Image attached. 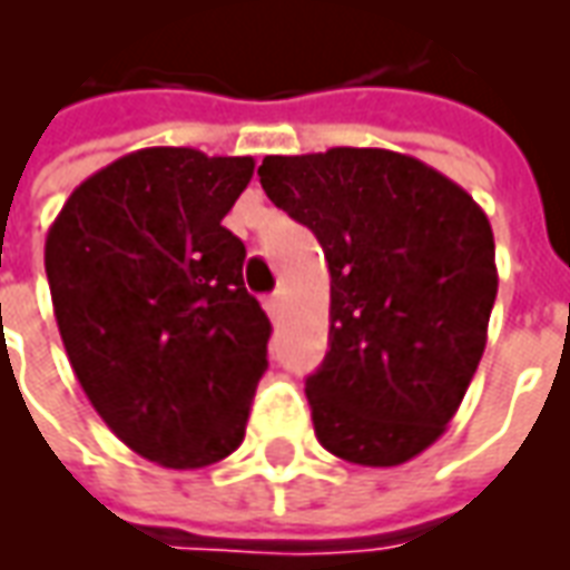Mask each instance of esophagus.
I'll list each match as a JSON object with an SVG mask.
<instances>
[{"label":"esophagus","instance_id":"esophagus-1","mask_svg":"<svg viewBox=\"0 0 570 570\" xmlns=\"http://www.w3.org/2000/svg\"><path fill=\"white\" fill-rule=\"evenodd\" d=\"M265 308H268V314H272V317H277V314H281V308H284V296H281V293H274V296H268V302H265Z\"/></svg>","mask_w":570,"mask_h":570}]
</instances>
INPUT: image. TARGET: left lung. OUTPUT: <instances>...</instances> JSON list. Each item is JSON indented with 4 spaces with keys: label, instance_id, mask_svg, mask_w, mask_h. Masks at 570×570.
Wrapping results in <instances>:
<instances>
[{
    "label": "left lung",
    "instance_id": "1",
    "mask_svg": "<svg viewBox=\"0 0 570 570\" xmlns=\"http://www.w3.org/2000/svg\"><path fill=\"white\" fill-rule=\"evenodd\" d=\"M259 183L330 262V351L305 382L317 440L351 464H406L445 433L485 351L489 216L391 149L268 155Z\"/></svg>",
    "mask_w": 570,
    "mask_h": 570
}]
</instances>
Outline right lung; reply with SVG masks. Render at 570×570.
<instances>
[{"label": "right lung", "mask_w": 570, "mask_h": 570, "mask_svg": "<svg viewBox=\"0 0 570 570\" xmlns=\"http://www.w3.org/2000/svg\"><path fill=\"white\" fill-rule=\"evenodd\" d=\"M256 161L186 146L130 151L88 176L45 237L72 372L130 452L170 470L244 442L272 323L223 225Z\"/></svg>", "instance_id": "add662e5"}]
</instances>
